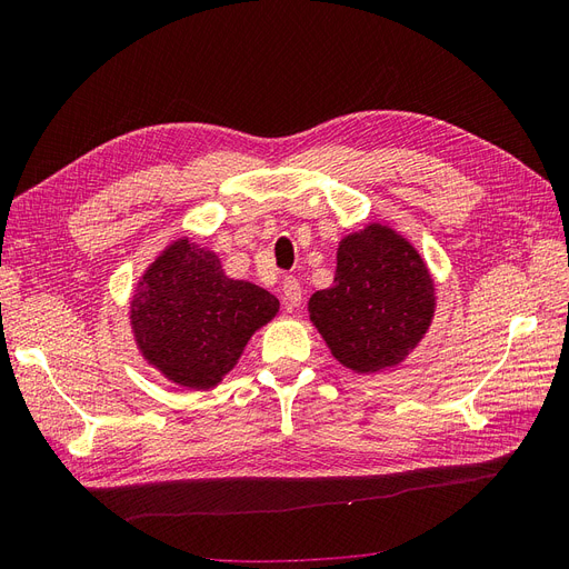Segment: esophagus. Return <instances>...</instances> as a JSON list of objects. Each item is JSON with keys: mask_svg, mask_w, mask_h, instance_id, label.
<instances>
[{"mask_svg": "<svg viewBox=\"0 0 569 569\" xmlns=\"http://www.w3.org/2000/svg\"><path fill=\"white\" fill-rule=\"evenodd\" d=\"M282 297H284L287 311H291V308H297L301 303V284L297 278H291V274L282 282Z\"/></svg>", "mask_w": 569, "mask_h": 569, "instance_id": "obj_1", "label": "esophagus"}]
</instances>
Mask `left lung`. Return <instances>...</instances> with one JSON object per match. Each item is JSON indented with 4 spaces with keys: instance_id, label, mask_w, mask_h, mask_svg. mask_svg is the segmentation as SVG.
<instances>
[{
    "instance_id": "obj_1",
    "label": "left lung",
    "mask_w": 569,
    "mask_h": 569,
    "mask_svg": "<svg viewBox=\"0 0 569 569\" xmlns=\"http://www.w3.org/2000/svg\"><path fill=\"white\" fill-rule=\"evenodd\" d=\"M308 311L341 366L375 372L416 349L435 313V284L403 237L370 226L339 244L335 284L316 291Z\"/></svg>"
}]
</instances>
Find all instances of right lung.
I'll list each match as a JSON object with an SVG mask.
<instances>
[{"instance_id": "right-lung-1", "label": "right lung", "mask_w": 569, "mask_h": 569, "mask_svg": "<svg viewBox=\"0 0 569 569\" xmlns=\"http://www.w3.org/2000/svg\"><path fill=\"white\" fill-rule=\"evenodd\" d=\"M278 308L270 291L226 278L213 253L180 239L147 270L130 318L149 363L182 387L209 389Z\"/></svg>"}]
</instances>
